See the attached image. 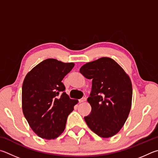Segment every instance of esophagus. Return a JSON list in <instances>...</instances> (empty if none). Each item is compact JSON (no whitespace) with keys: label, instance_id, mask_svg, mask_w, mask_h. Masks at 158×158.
<instances>
[{"label":"esophagus","instance_id":"obj_1","mask_svg":"<svg viewBox=\"0 0 158 158\" xmlns=\"http://www.w3.org/2000/svg\"><path fill=\"white\" fill-rule=\"evenodd\" d=\"M85 101H86V98L83 97V98H82L81 99H80L79 103H83V102H85Z\"/></svg>","mask_w":158,"mask_h":158}]
</instances>
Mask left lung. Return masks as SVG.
<instances>
[{
	"mask_svg": "<svg viewBox=\"0 0 158 158\" xmlns=\"http://www.w3.org/2000/svg\"><path fill=\"white\" fill-rule=\"evenodd\" d=\"M80 72L92 80L87 98L92 112L85 117V122L101 137L114 136L123 126L131 111L132 88L130 77L114 60L106 57L85 64Z\"/></svg>",
	"mask_w": 158,
	"mask_h": 158,
	"instance_id": "1",
	"label": "left lung"
}]
</instances>
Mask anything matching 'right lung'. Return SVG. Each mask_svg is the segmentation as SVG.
Instances as JSON below:
<instances>
[{
  "label": "right lung",
  "instance_id": "add662e5",
  "mask_svg": "<svg viewBox=\"0 0 158 158\" xmlns=\"http://www.w3.org/2000/svg\"><path fill=\"white\" fill-rule=\"evenodd\" d=\"M74 65L50 58L38 64L25 77L22 110L30 128L43 139H55L62 133L69 114L77 103L64 92L62 82Z\"/></svg>",
  "mask_w": 158,
  "mask_h": 158
}]
</instances>
